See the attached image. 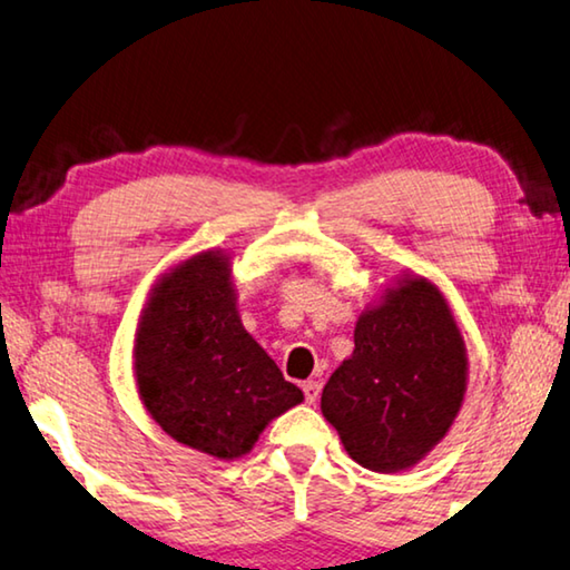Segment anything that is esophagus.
I'll use <instances>...</instances> for the list:
<instances>
[{
	"mask_svg": "<svg viewBox=\"0 0 570 570\" xmlns=\"http://www.w3.org/2000/svg\"><path fill=\"white\" fill-rule=\"evenodd\" d=\"M303 392H305V402H313L318 400V395H321V382L318 380H308V382H303Z\"/></svg>",
	"mask_w": 570,
	"mask_h": 570,
	"instance_id": "esophagus-1",
	"label": "esophagus"
}]
</instances>
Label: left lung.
<instances>
[{"label": "left lung", "mask_w": 570, "mask_h": 570, "mask_svg": "<svg viewBox=\"0 0 570 570\" xmlns=\"http://www.w3.org/2000/svg\"><path fill=\"white\" fill-rule=\"evenodd\" d=\"M466 346L441 291L405 277L356 321L354 354L331 374L321 413L364 469L415 466L456 420Z\"/></svg>", "instance_id": "1"}]
</instances>
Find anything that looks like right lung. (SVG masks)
Segmentation results:
<instances>
[{"mask_svg":"<svg viewBox=\"0 0 570 570\" xmlns=\"http://www.w3.org/2000/svg\"><path fill=\"white\" fill-rule=\"evenodd\" d=\"M135 374L165 433L224 461L252 451L269 420L303 402L244 331L222 252H200L157 283L137 331Z\"/></svg>","mask_w":570,"mask_h":570,"instance_id":"1","label":"right lung"}]
</instances>
